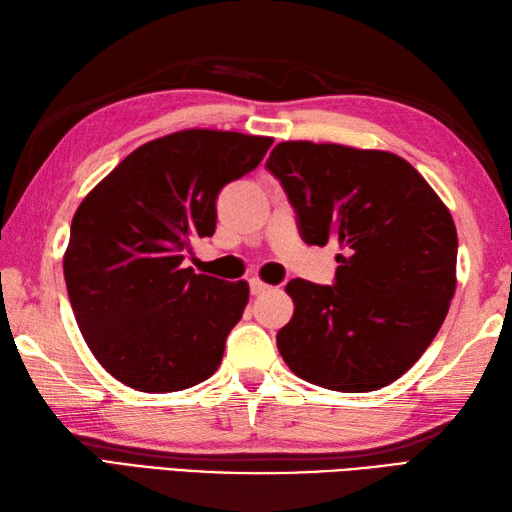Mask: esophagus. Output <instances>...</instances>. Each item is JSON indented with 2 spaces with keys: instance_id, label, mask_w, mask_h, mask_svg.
<instances>
[{
  "instance_id": "obj_1",
  "label": "esophagus",
  "mask_w": 512,
  "mask_h": 512,
  "mask_svg": "<svg viewBox=\"0 0 512 512\" xmlns=\"http://www.w3.org/2000/svg\"><path fill=\"white\" fill-rule=\"evenodd\" d=\"M270 286L268 284H264L262 279L259 277H253L250 279V292H253V295H262V292H266Z\"/></svg>"
}]
</instances>
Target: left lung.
<instances>
[{
  "label": "left lung",
  "mask_w": 512,
  "mask_h": 512,
  "mask_svg": "<svg viewBox=\"0 0 512 512\" xmlns=\"http://www.w3.org/2000/svg\"><path fill=\"white\" fill-rule=\"evenodd\" d=\"M312 246L334 239V286L288 281L279 354L299 378L363 394L394 383L436 339L455 295L458 231L440 195L383 149L284 140L266 162Z\"/></svg>",
  "instance_id": "obj_1"
}]
</instances>
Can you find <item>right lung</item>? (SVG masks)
<instances>
[{"label": "right lung", "mask_w": 512, "mask_h": 512, "mask_svg": "<svg viewBox=\"0 0 512 512\" xmlns=\"http://www.w3.org/2000/svg\"><path fill=\"white\" fill-rule=\"evenodd\" d=\"M270 145V136L182 129L134 149L79 204L65 286L85 343L123 385L165 394L220 367L250 288L182 268V250L215 233L217 193Z\"/></svg>", "instance_id": "obj_1"}]
</instances>
